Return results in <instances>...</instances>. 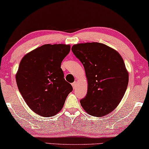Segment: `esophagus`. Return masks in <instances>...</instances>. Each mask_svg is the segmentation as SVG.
Masks as SVG:
<instances>
[{
    "instance_id": "34e87169",
    "label": "esophagus",
    "mask_w": 149,
    "mask_h": 149,
    "mask_svg": "<svg viewBox=\"0 0 149 149\" xmlns=\"http://www.w3.org/2000/svg\"><path fill=\"white\" fill-rule=\"evenodd\" d=\"M77 82H76V81H74V82H73V83H72V88H75L77 87Z\"/></svg>"
}]
</instances>
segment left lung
I'll use <instances>...</instances> for the list:
<instances>
[{
    "instance_id": "1",
    "label": "left lung",
    "mask_w": 149,
    "mask_h": 149,
    "mask_svg": "<svg viewBox=\"0 0 149 149\" xmlns=\"http://www.w3.org/2000/svg\"><path fill=\"white\" fill-rule=\"evenodd\" d=\"M72 51L83 65L88 81L87 94L80 101L82 107L94 116L111 113L122 100L129 82L122 56L99 42L74 45Z\"/></svg>"
}]
</instances>
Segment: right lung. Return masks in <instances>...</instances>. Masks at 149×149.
<instances>
[{
    "mask_svg": "<svg viewBox=\"0 0 149 149\" xmlns=\"http://www.w3.org/2000/svg\"><path fill=\"white\" fill-rule=\"evenodd\" d=\"M70 50L69 45H44L25 54L20 61L16 74L17 86L29 108L38 115H55L72 91L61 68Z\"/></svg>",
    "mask_w": 149,
    "mask_h": 149,
    "instance_id": "1",
    "label": "right lung"
}]
</instances>
